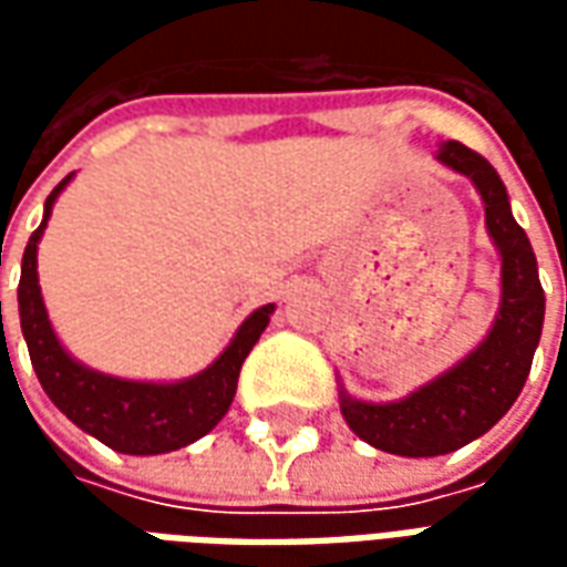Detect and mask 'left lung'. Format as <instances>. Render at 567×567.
<instances>
[{
    "instance_id": "8db88e82",
    "label": "left lung",
    "mask_w": 567,
    "mask_h": 567,
    "mask_svg": "<svg viewBox=\"0 0 567 567\" xmlns=\"http://www.w3.org/2000/svg\"><path fill=\"white\" fill-rule=\"evenodd\" d=\"M437 161L467 175L486 209V230L501 255V303L483 343L416 392L398 401H358L340 385V413L358 437L392 455L431 458L467 446L495 425L523 392L544 328L537 258L516 224L507 187L486 157L443 142Z\"/></svg>"
}]
</instances>
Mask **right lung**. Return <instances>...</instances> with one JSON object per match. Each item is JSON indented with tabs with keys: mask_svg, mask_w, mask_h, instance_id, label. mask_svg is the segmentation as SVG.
<instances>
[{
	"mask_svg": "<svg viewBox=\"0 0 567 567\" xmlns=\"http://www.w3.org/2000/svg\"><path fill=\"white\" fill-rule=\"evenodd\" d=\"M72 182L66 175L60 185L44 199L42 224L27 243L23 264H20L18 285V309L20 331L30 349V361L35 377L42 382L44 394L54 401V406L75 422L81 431H87L105 446L124 455H161V452L182 450L203 434H209L218 425L224 413L230 410L236 394L239 368L258 343L264 328L270 324L276 303L258 307L248 316L234 340L227 343L221 355L212 361L209 368L199 370L187 380L175 382H142L121 380L112 373L81 364L79 358L66 352L54 333V324L44 309L42 288H39V243L44 227L51 218L60 190ZM2 321V303H0Z\"/></svg>",
	"mask_w": 567,
	"mask_h": 567,
	"instance_id": "1",
	"label": "right lung"
}]
</instances>
